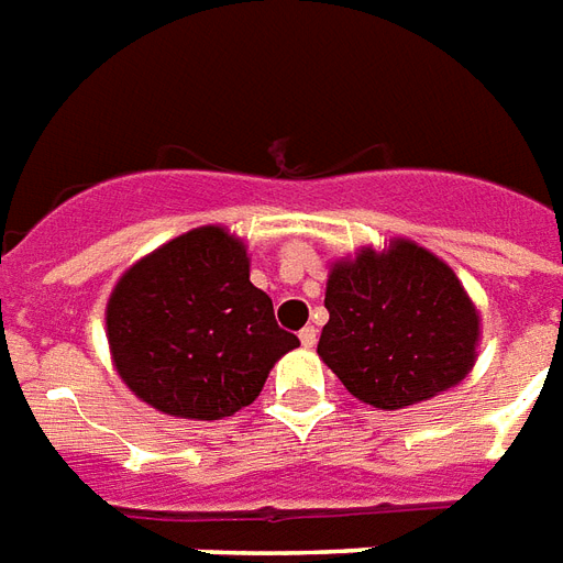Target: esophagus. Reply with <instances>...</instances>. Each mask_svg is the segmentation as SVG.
I'll return each instance as SVG.
<instances>
[{
	"label": "esophagus",
	"instance_id": "esophagus-1",
	"mask_svg": "<svg viewBox=\"0 0 563 563\" xmlns=\"http://www.w3.org/2000/svg\"><path fill=\"white\" fill-rule=\"evenodd\" d=\"M299 341H302V346H314L317 344V329L314 327L302 329V332H299Z\"/></svg>",
	"mask_w": 563,
	"mask_h": 563
}]
</instances>
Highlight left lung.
Returning <instances> with one entry per match:
<instances>
[{"label": "left lung", "instance_id": "left-lung-1", "mask_svg": "<svg viewBox=\"0 0 563 563\" xmlns=\"http://www.w3.org/2000/svg\"><path fill=\"white\" fill-rule=\"evenodd\" d=\"M317 353L350 395L400 409L457 386L475 362L472 299L437 255L400 240L335 264Z\"/></svg>", "mask_w": 563, "mask_h": 563}]
</instances>
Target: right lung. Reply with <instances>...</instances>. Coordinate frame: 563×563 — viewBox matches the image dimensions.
I'll list each match as a JSON object with an SVG mask.
<instances>
[{"label":"right lung","mask_w":563,"mask_h":563,"mask_svg":"<svg viewBox=\"0 0 563 563\" xmlns=\"http://www.w3.org/2000/svg\"><path fill=\"white\" fill-rule=\"evenodd\" d=\"M106 329L126 386L159 412L201 421L249 407L269 367L299 346L249 282L246 246L213 225L126 269Z\"/></svg>","instance_id":"1"}]
</instances>
